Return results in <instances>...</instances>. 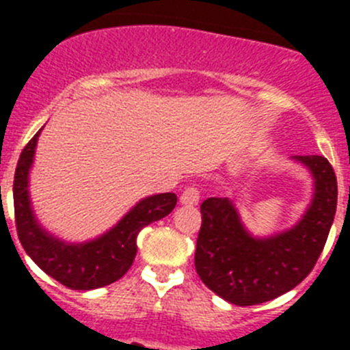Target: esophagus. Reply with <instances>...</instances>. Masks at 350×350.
I'll return each mask as SVG.
<instances>
[{
  "label": "esophagus",
  "mask_w": 350,
  "mask_h": 350,
  "mask_svg": "<svg viewBox=\"0 0 350 350\" xmlns=\"http://www.w3.org/2000/svg\"><path fill=\"white\" fill-rule=\"evenodd\" d=\"M180 203L185 206H194L200 203V189L196 185H187L180 196Z\"/></svg>",
  "instance_id": "obj_1"
}]
</instances>
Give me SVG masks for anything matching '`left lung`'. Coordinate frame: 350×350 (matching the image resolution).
I'll list each match as a JSON object with an SVG mask.
<instances>
[{
	"instance_id": "8db88e82",
	"label": "left lung",
	"mask_w": 350,
	"mask_h": 350,
	"mask_svg": "<svg viewBox=\"0 0 350 350\" xmlns=\"http://www.w3.org/2000/svg\"><path fill=\"white\" fill-rule=\"evenodd\" d=\"M314 177V198L298 224L273 237H252L228 198L202 203L196 267L200 279L226 301L249 307L298 286L315 267L336 212V177L323 156H295Z\"/></svg>"
}]
</instances>
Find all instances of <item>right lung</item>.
<instances>
[{"instance_id":"obj_1","label":"right lung","mask_w":350,"mask_h":350,"mask_svg":"<svg viewBox=\"0 0 350 350\" xmlns=\"http://www.w3.org/2000/svg\"><path fill=\"white\" fill-rule=\"evenodd\" d=\"M40 133L42 129L27 142L15 168L14 208L18 240L45 273L70 289L89 291L116 282L135 261L138 233L150 222L166 217L177 205V196L165 193L144 198L100 238L85 243L63 242L43 230L31 208L27 184Z\"/></svg>"}]
</instances>
